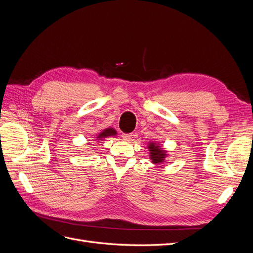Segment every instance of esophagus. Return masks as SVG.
<instances>
[{
    "label": "esophagus",
    "mask_w": 253,
    "mask_h": 253,
    "mask_svg": "<svg viewBox=\"0 0 253 253\" xmlns=\"http://www.w3.org/2000/svg\"><path fill=\"white\" fill-rule=\"evenodd\" d=\"M132 134H123V135H121V137H123V139H124V140H126V141H128L129 140V139L130 138H132Z\"/></svg>",
    "instance_id": "1"
}]
</instances>
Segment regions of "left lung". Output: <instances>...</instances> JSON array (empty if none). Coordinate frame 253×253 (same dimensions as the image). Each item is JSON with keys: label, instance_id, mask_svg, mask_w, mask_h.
<instances>
[{"label": "left lung", "instance_id": "1", "mask_svg": "<svg viewBox=\"0 0 253 253\" xmlns=\"http://www.w3.org/2000/svg\"><path fill=\"white\" fill-rule=\"evenodd\" d=\"M149 149L153 163H162L164 161L167 154H165L163 150H161V147L159 145H157L156 143H150Z\"/></svg>", "mask_w": 253, "mask_h": 253}]
</instances>
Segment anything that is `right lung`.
I'll return each mask as SVG.
<instances>
[{"instance_id":"right-lung-1","label":"right lung","mask_w":253,"mask_h":253,"mask_svg":"<svg viewBox=\"0 0 253 253\" xmlns=\"http://www.w3.org/2000/svg\"><path fill=\"white\" fill-rule=\"evenodd\" d=\"M117 133H116V130L114 129V128H112V127H108V128H106V129H103L102 132L96 137L97 138V140H102L103 138H106V137H108V136H115Z\"/></svg>"}]
</instances>
